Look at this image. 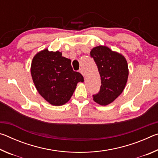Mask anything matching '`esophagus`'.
<instances>
[{"mask_svg": "<svg viewBox=\"0 0 158 158\" xmlns=\"http://www.w3.org/2000/svg\"><path fill=\"white\" fill-rule=\"evenodd\" d=\"M79 73H81L83 76H84V69H83L82 68H81L79 69Z\"/></svg>", "mask_w": 158, "mask_h": 158, "instance_id": "obj_1", "label": "esophagus"}]
</instances>
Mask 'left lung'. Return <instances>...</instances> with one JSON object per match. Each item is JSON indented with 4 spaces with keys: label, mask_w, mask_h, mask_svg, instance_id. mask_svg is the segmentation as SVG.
<instances>
[{
    "label": "left lung",
    "mask_w": 158,
    "mask_h": 158,
    "mask_svg": "<svg viewBox=\"0 0 158 158\" xmlns=\"http://www.w3.org/2000/svg\"><path fill=\"white\" fill-rule=\"evenodd\" d=\"M100 75L101 86L93 100L102 106L114 102L124 90L128 78L127 63L121 54L105 46L96 47L90 52Z\"/></svg>",
    "instance_id": "obj_1"
}]
</instances>
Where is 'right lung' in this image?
Returning a JSON list of instances; mask_svg holds the SVG:
<instances>
[{
  "label": "right lung",
  "instance_id": "right-lung-1",
  "mask_svg": "<svg viewBox=\"0 0 158 158\" xmlns=\"http://www.w3.org/2000/svg\"><path fill=\"white\" fill-rule=\"evenodd\" d=\"M31 76L37 91L54 106L68 102L84 77L73 70L70 59L59 52L44 49L35 56L31 63Z\"/></svg>",
  "mask_w": 158,
  "mask_h": 158
}]
</instances>
